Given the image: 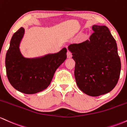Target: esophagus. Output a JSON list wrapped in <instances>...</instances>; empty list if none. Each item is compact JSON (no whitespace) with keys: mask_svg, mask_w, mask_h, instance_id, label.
Listing matches in <instances>:
<instances>
[{"mask_svg":"<svg viewBox=\"0 0 127 127\" xmlns=\"http://www.w3.org/2000/svg\"><path fill=\"white\" fill-rule=\"evenodd\" d=\"M71 56H72V53H71V52L69 50H68L67 51V57H68V58H70Z\"/></svg>","mask_w":127,"mask_h":127,"instance_id":"1","label":"esophagus"}]
</instances>
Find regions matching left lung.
Returning <instances> with one entry per match:
<instances>
[{
	"label": "left lung",
	"mask_w": 127,
	"mask_h": 127,
	"mask_svg": "<svg viewBox=\"0 0 127 127\" xmlns=\"http://www.w3.org/2000/svg\"><path fill=\"white\" fill-rule=\"evenodd\" d=\"M89 39L68 46L75 62L74 75L79 89L98 96L110 92L120 76L121 64L115 39L106 26H92Z\"/></svg>",
	"instance_id": "1"
}]
</instances>
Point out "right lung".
I'll return each instance as SVG.
<instances>
[{"mask_svg":"<svg viewBox=\"0 0 127 127\" xmlns=\"http://www.w3.org/2000/svg\"><path fill=\"white\" fill-rule=\"evenodd\" d=\"M24 33L25 29L20 28L11 38L5 58L6 75L16 90L33 94L45 90L50 85L55 71L66 59L67 50L63 48L56 53L26 58L19 48Z\"/></svg>","mask_w":127,"mask_h":127,"instance_id":"right-lung-1","label":"right lung"}]
</instances>
